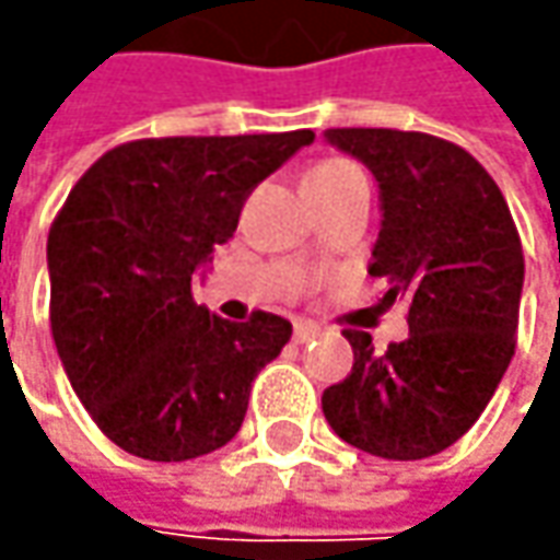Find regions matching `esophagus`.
<instances>
[{
  "label": "esophagus",
  "instance_id": "34e87169",
  "mask_svg": "<svg viewBox=\"0 0 560 560\" xmlns=\"http://www.w3.org/2000/svg\"><path fill=\"white\" fill-rule=\"evenodd\" d=\"M317 336V324H312V320H295V330H292V339L302 346V342H308V339H314Z\"/></svg>",
  "mask_w": 560,
  "mask_h": 560
}]
</instances>
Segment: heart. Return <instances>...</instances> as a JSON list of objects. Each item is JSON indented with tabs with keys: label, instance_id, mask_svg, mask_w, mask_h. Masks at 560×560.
Here are the masks:
<instances>
[{
	"label": "heart",
	"instance_id": "obj_1",
	"mask_svg": "<svg viewBox=\"0 0 560 560\" xmlns=\"http://www.w3.org/2000/svg\"><path fill=\"white\" fill-rule=\"evenodd\" d=\"M349 180H364L361 167L346 159H324L317 162L308 171L305 177V186H336V184H349Z\"/></svg>",
	"mask_w": 560,
	"mask_h": 560
}]
</instances>
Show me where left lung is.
Segmentation results:
<instances>
[{"instance_id": "left-lung-1", "label": "left lung", "mask_w": 560, "mask_h": 560, "mask_svg": "<svg viewBox=\"0 0 560 560\" xmlns=\"http://www.w3.org/2000/svg\"><path fill=\"white\" fill-rule=\"evenodd\" d=\"M327 140L371 167L383 226L368 273L408 302V339L374 352L342 330L355 364L324 389L339 440L389 462L430 458L477 423L517 346L524 248L505 196L455 142L389 127H334Z\"/></svg>"}]
</instances>
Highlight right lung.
<instances>
[{"label":"right lung","instance_id":"right-lung-1","mask_svg":"<svg viewBox=\"0 0 560 560\" xmlns=\"http://www.w3.org/2000/svg\"><path fill=\"white\" fill-rule=\"evenodd\" d=\"M312 130L159 137L108 149L49 226V324L96 427L149 462H189L243 427L258 371L292 324L224 320L192 299V270L240 224L248 192Z\"/></svg>","mask_w":560,"mask_h":560}]
</instances>
